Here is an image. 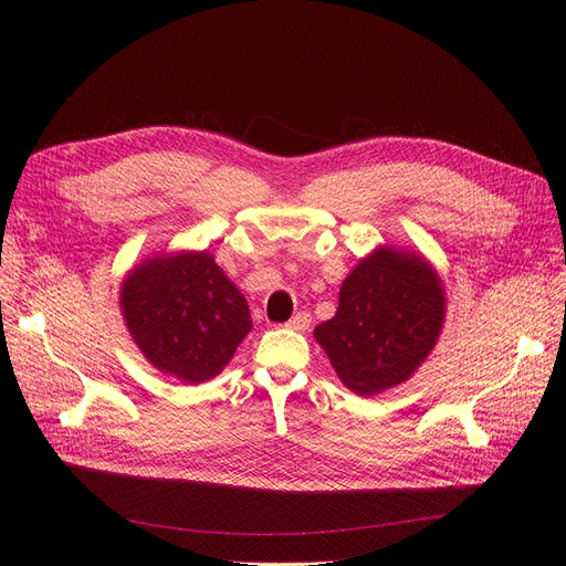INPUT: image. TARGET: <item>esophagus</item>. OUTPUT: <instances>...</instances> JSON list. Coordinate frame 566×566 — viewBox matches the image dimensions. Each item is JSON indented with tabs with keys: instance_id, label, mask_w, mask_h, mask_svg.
Here are the masks:
<instances>
[{
	"instance_id": "obj_1",
	"label": "esophagus",
	"mask_w": 566,
	"mask_h": 566,
	"mask_svg": "<svg viewBox=\"0 0 566 566\" xmlns=\"http://www.w3.org/2000/svg\"><path fill=\"white\" fill-rule=\"evenodd\" d=\"M310 322H312L310 312L301 310V312H296V315L286 322V328H294V331H307V328H310Z\"/></svg>"
}]
</instances>
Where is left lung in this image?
Here are the masks:
<instances>
[{"label": "left lung", "mask_w": 566, "mask_h": 566, "mask_svg": "<svg viewBox=\"0 0 566 566\" xmlns=\"http://www.w3.org/2000/svg\"><path fill=\"white\" fill-rule=\"evenodd\" d=\"M446 317L441 277L424 256L378 247L340 286L336 317L315 328L343 385L382 394L429 357Z\"/></svg>", "instance_id": "left-lung-1"}]
</instances>
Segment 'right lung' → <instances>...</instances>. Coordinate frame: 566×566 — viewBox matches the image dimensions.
<instances>
[{
    "mask_svg": "<svg viewBox=\"0 0 566 566\" xmlns=\"http://www.w3.org/2000/svg\"><path fill=\"white\" fill-rule=\"evenodd\" d=\"M120 312L151 366L191 385L219 375L251 331L244 296L207 251L133 268L120 286Z\"/></svg>",
    "mask_w": 566,
    "mask_h": 566,
    "instance_id": "right-lung-1",
    "label": "right lung"
}]
</instances>
